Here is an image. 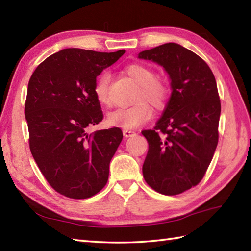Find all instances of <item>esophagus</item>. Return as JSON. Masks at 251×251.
<instances>
[{"label":"esophagus","instance_id":"1","mask_svg":"<svg viewBox=\"0 0 251 251\" xmlns=\"http://www.w3.org/2000/svg\"><path fill=\"white\" fill-rule=\"evenodd\" d=\"M123 134H124V136H125L126 138H128V137H131L132 135H135V130L124 129V130H123Z\"/></svg>","mask_w":251,"mask_h":251}]
</instances>
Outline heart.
<instances>
[{
    "instance_id": "b5f03b06",
    "label": "heart",
    "mask_w": 251,
    "mask_h": 251,
    "mask_svg": "<svg viewBox=\"0 0 251 251\" xmlns=\"http://www.w3.org/2000/svg\"><path fill=\"white\" fill-rule=\"evenodd\" d=\"M125 72L132 81L139 85L136 99L138 102L128 108H119L110 112L106 116V124L124 129H132L150 120L152 116L151 108L142 99H145L154 108L161 109L166 102L167 87L162 81L155 78L156 75L152 69L139 63L128 66ZM109 82V74L102 73L97 78L94 87L96 98L102 105L110 104Z\"/></svg>"
}]
</instances>
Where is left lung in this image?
I'll use <instances>...</instances> for the list:
<instances>
[{"label":"left lung","mask_w":251,"mask_h":251,"mask_svg":"<svg viewBox=\"0 0 251 251\" xmlns=\"http://www.w3.org/2000/svg\"><path fill=\"white\" fill-rule=\"evenodd\" d=\"M138 58L163 67L172 88L154 129L141 131L149 143L143 178L158 193L177 195L200 183L216 151L221 112L216 78L201 57L177 43Z\"/></svg>","instance_id":"1"}]
</instances>
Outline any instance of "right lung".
<instances>
[{
	"label": "right lung",
	"mask_w": 251,
	"mask_h": 251,
	"mask_svg": "<svg viewBox=\"0 0 251 251\" xmlns=\"http://www.w3.org/2000/svg\"><path fill=\"white\" fill-rule=\"evenodd\" d=\"M124 54L66 49L30 77L25 115L32 156L51 188L70 199H88L108 182L123 132L88 129L103 117L94 93L97 76Z\"/></svg>",
	"instance_id": "add662e5"
}]
</instances>
